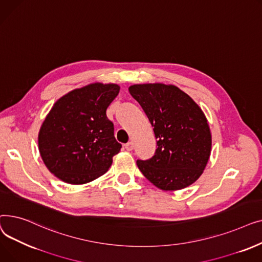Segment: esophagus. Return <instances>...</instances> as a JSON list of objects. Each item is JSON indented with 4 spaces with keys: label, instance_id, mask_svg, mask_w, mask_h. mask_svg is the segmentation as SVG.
Instances as JSON below:
<instances>
[{
    "label": "esophagus",
    "instance_id": "obj_1",
    "mask_svg": "<svg viewBox=\"0 0 262 262\" xmlns=\"http://www.w3.org/2000/svg\"><path fill=\"white\" fill-rule=\"evenodd\" d=\"M125 148L127 149V150H133V148H134V143L130 141V142H127L126 144H125Z\"/></svg>",
    "mask_w": 262,
    "mask_h": 262
}]
</instances>
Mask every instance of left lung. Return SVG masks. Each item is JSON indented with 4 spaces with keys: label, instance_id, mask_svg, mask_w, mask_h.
I'll use <instances>...</instances> for the list:
<instances>
[{
    "label": "left lung",
    "instance_id": "obj_1",
    "mask_svg": "<svg viewBox=\"0 0 262 262\" xmlns=\"http://www.w3.org/2000/svg\"><path fill=\"white\" fill-rule=\"evenodd\" d=\"M128 90L158 139L152 158L137 160L139 170L164 191L181 190L196 182L211 153V133L201 107L174 85L137 84Z\"/></svg>",
    "mask_w": 262,
    "mask_h": 262
}]
</instances>
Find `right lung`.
<instances>
[{"instance_id":"1","label":"right lung","mask_w":262,"mask_h":262,"mask_svg":"<svg viewBox=\"0 0 262 262\" xmlns=\"http://www.w3.org/2000/svg\"><path fill=\"white\" fill-rule=\"evenodd\" d=\"M117 84L93 82L58 99L38 134V148L49 171L71 185L105 174L122 145L106 110L118 95Z\"/></svg>"}]
</instances>
